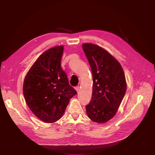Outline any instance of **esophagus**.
<instances>
[{
    "label": "esophagus",
    "instance_id": "34e87169",
    "mask_svg": "<svg viewBox=\"0 0 155 155\" xmlns=\"http://www.w3.org/2000/svg\"><path fill=\"white\" fill-rule=\"evenodd\" d=\"M75 90L77 91V92H79V91H80V87H79V86L76 87H75Z\"/></svg>",
    "mask_w": 155,
    "mask_h": 155
}]
</instances>
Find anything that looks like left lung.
<instances>
[{"label":"left lung","instance_id":"8db88e82","mask_svg":"<svg viewBox=\"0 0 155 155\" xmlns=\"http://www.w3.org/2000/svg\"><path fill=\"white\" fill-rule=\"evenodd\" d=\"M84 51L92 70V100L86 106L91 120L104 124L112 119L126 94L127 84L120 63L103 48L84 43Z\"/></svg>","mask_w":155,"mask_h":155}]
</instances>
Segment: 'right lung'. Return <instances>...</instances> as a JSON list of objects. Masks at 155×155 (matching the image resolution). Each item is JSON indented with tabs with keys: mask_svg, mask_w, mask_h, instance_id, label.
<instances>
[{
	"mask_svg": "<svg viewBox=\"0 0 155 155\" xmlns=\"http://www.w3.org/2000/svg\"><path fill=\"white\" fill-rule=\"evenodd\" d=\"M63 48L57 46L43 53L24 80L23 94L28 107L46 123L61 118L70 99L77 94L61 67Z\"/></svg>",
	"mask_w": 155,
	"mask_h": 155,
	"instance_id": "add662e5",
	"label": "right lung"
}]
</instances>
